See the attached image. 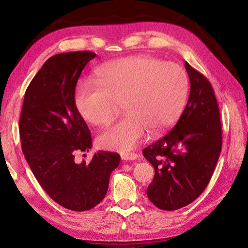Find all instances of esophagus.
I'll use <instances>...</instances> for the list:
<instances>
[{"label": "esophagus", "instance_id": "34e87169", "mask_svg": "<svg viewBox=\"0 0 248 248\" xmlns=\"http://www.w3.org/2000/svg\"><path fill=\"white\" fill-rule=\"evenodd\" d=\"M120 157H121V160H123V161H134V160L138 159L139 155L138 154H132V152H131V154H121Z\"/></svg>", "mask_w": 248, "mask_h": 248}]
</instances>
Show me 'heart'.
<instances>
[{
	"label": "heart",
	"instance_id": "obj_1",
	"mask_svg": "<svg viewBox=\"0 0 248 248\" xmlns=\"http://www.w3.org/2000/svg\"><path fill=\"white\" fill-rule=\"evenodd\" d=\"M97 83L83 82L75 93V105L86 123L108 127L123 105L127 115L98 136L103 149L125 154L146 135L162 132L177 123L187 101L186 71L175 62L152 56L115 61L97 71Z\"/></svg>",
	"mask_w": 248,
	"mask_h": 248
}]
</instances>
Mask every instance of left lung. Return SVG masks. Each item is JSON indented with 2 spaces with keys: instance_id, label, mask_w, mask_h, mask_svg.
Instances as JSON below:
<instances>
[{
  "instance_id": "8db88e82",
  "label": "left lung",
  "mask_w": 248,
  "mask_h": 248,
  "mask_svg": "<svg viewBox=\"0 0 248 248\" xmlns=\"http://www.w3.org/2000/svg\"><path fill=\"white\" fill-rule=\"evenodd\" d=\"M184 66L191 83L186 107L170 132L143 150L155 167L147 196L166 211L186 207L199 197L222 150V124L212 85L186 62Z\"/></svg>"
}]
</instances>
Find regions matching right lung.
<instances>
[{"label":"right lung","mask_w":248,"mask_h":248,"mask_svg":"<svg viewBox=\"0 0 248 248\" xmlns=\"http://www.w3.org/2000/svg\"><path fill=\"white\" fill-rule=\"evenodd\" d=\"M96 57L91 51L51 56L26 89L19 130L22 151L46 193L72 211H87L107 195L109 176L120 155L99 151L89 164L76 163L78 152L89 151L92 136L75 105L77 82Z\"/></svg>","instance_id":"1"}]
</instances>
